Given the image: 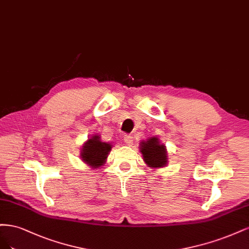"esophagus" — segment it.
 Listing matches in <instances>:
<instances>
[{
  "label": "esophagus",
  "instance_id": "34e87169",
  "mask_svg": "<svg viewBox=\"0 0 249 249\" xmlns=\"http://www.w3.org/2000/svg\"><path fill=\"white\" fill-rule=\"evenodd\" d=\"M124 142L127 143V145H131L133 139H132V135L131 134H125L124 135Z\"/></svg>",
  "mask_w": 249,
  "mask_h": 249
}]
</instances>
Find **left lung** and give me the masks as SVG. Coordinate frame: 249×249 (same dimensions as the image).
<instances>
[{"mask_svg":"<svg viewBox=\"0 0 249 249\" xmlns=\"http://www.w3.org/2000/svg\"><path fill=\"white\" fill-rule=\"evenodd\" d=\"M141 152L143 160L150 167H161L167 162L165 147L160 145L157 138H151L147 142H142Z\"/></svg>","mask_w":249,"mask_h":249,"instance_id":"obj_1","label":"left lung"}]
</instances>
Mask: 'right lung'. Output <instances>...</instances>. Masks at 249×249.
Returning a JSON list of instances; mask_svg holds the SVG:
<instances>
[{"instance_id":"add662e5","label":"right lung","mask_w":249,"mask_h":249,"mask_svg":"<svg viewBox=\"0 0 249 249\" xmlns=\"http://www.w3.org/2000/svg\"><path fill=\"white\" fill-rule=\"evenodd\" d=\"M110 149V143L103 142L100 141L98 135H94L92 136V139H89L85 143V146L82 149L81 156L85 162L96 168L106 162V159Z\"/></svg>"}]
</instances>
